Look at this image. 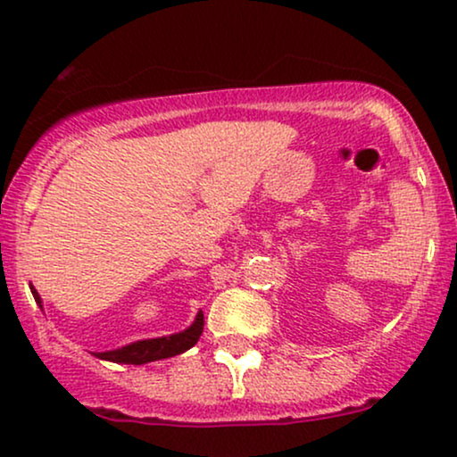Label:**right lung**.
Here are the masks:
<instances>
[{
	"instance_id": "obj_1",
	"label": "right lung",
	"mask_w": 457,
	"mask_h": 457,
	"mask_svg": "<svg viewBox=\"0 0 457 457\" xmlns=\"http://www.w3.org/2000/svg\"><path fill=\"white\" fill-rule=\"evenodd\" d=\"M31 292H34V298L40 305L38 292H36L34 287H31ZM202 330H204V313L199 312L195 322H193L187 330H182V333L170 335V337L135 342L127 345V348L112 350V353H94V356H98V359H104V361H113V363H130V365H141V363H150V361L170 359V356H176L185 353L188 348H193V345L199 342Z\"/></svg>"
}]
</instances>
